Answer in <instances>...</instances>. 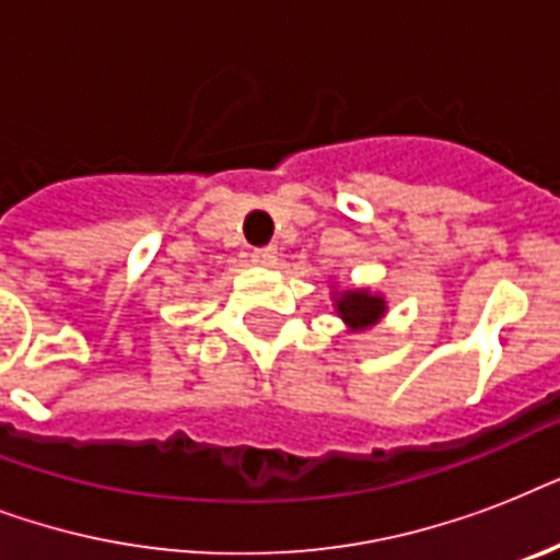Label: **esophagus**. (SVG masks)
<instances>
[{
	"mask_svg": "<svg viewBox=\"0 0 560 560\" xmlns=\"http://www.w3.org/2000/svg\"><path fill=\"white\" fill-rule=\"evenodd\" d=\"M276 258H279V255H276V249H272V246H261V249H255L253 253V261L258 264V267H272V264H276Z\"/></svg>",
	"mask_w": 560,
	"mask_h": 560,
	"instance_id": "1",
	"label": "esophagus"
}]
</instances>
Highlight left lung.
<instances>
[{
	"instance_id": "left-lung-1",
	"label": "left lung",
	"mask_w": 560,
	"mask_h": 560,
	"mask_svg": "<svg viewBox=\"0 0 560 560\" xmlns=\"http://www.w3.org/2000/svg\"><path fill=\"white\" fill-rule=\"evenodd\" d=\"M334 314L340 316L342 325L349 328L351 334H363L369 328L381 323L389 305H386V296L377 293V290L369 288H342L331 290Z\"/></svg>"
}]
</instances>
